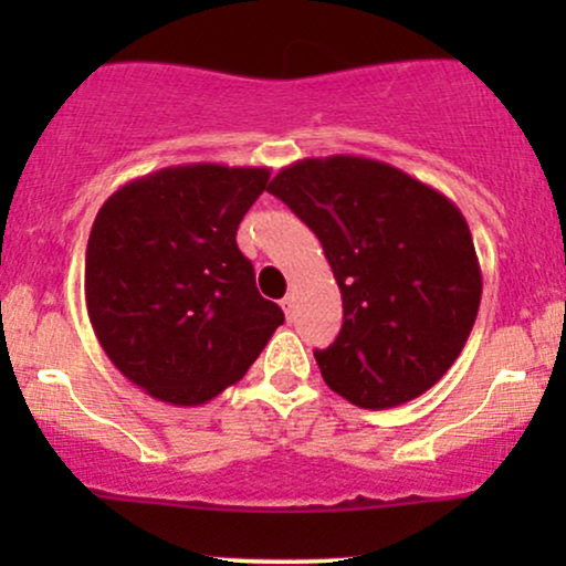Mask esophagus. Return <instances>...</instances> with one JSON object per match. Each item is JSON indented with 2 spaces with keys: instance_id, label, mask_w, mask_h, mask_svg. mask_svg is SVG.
Wrapping results in <instances>:
<instances>
[{
  "instance_id": "1",
  "label": "esophagus",
  "mask_w": 566,
  "mask_h": 566,
  "mask_svg": "<svg viewBox=\"0 0 566 566\" xmlns=\"http://www.w3.org/2000/svg\"><path fill=\"white\" fill-rule=\"evenodd\" d=\"M292 303H295V297H292V295L282 297V308H284V314H287V316H292Z\"/></svg>"
}]
</instances>
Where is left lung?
Here are the masks:
<instances>
[{
  "mask_svg": "<svg viewBox=\"0 0 566 566\" xmlns=\"http://www.w3.org/2000/svg\"><path fill=\"white\" fill-rule=\"evenodd\" d=\"M316 233L343 295V329L314 350L322 378L365 409L418 399L469 340L482 269L458 205L386 161L301 159L271 180Z\"/></svg>",
  "mask_w": 566,
  "mask_h": 566,
  "instance_id": "1",
  "label": "left lung"
}]
</instances>
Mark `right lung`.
I'll return each mask as SVG.
<instances>
[{"instance_id": "add662e5", "label": "right lung", "mask_w": 566, "mask_h": 566, "mask_svg": "<svg viewBox=\"0 0 566 566\" xmlns=\"http://www.w3.org/2000/svg\"><path fill=\"white\" fill-rule=\"evenodd\" d=\"M269 178V167H165L97 210L84 255L90 324L114 367L154 399H216L284 322L237 247Z\"/></svg>"}]
</instances>
